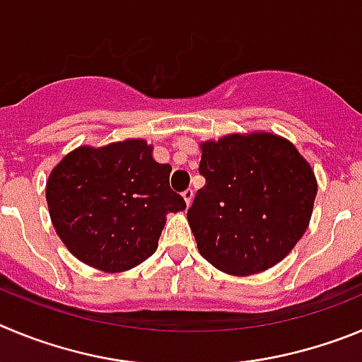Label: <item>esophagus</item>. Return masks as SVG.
I'll list each match as a JSON object with an SVG mask.
<instances>
[{
  "instance_id": "obj_1",
  "label": "esophagus",
  "mask_w": 362,
  "mask_h": 362,
  "mask_svg": "<svg viewBox=\"0 0 362 362\" xmlns=\"http://www.w3.org/2000/svg\"><path fill=\"white\" fill-rule=\"evenodd\" d=\"M182 197H184L185 204L191 205V202H193V198H194V191L193 189H185L184 193H182Z\"/></svg>"
}]
</instances>
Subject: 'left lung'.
I'll return each instance as SVG.
<instances>
[{"label":"left lung","mask_w":362,"mask_h":362,"mask_svg":"<svg viewBox=\"0 0 362 362\" xmlns=\"http://www.w3.org/2000/svg\"><path fill=\"white\" fill-rule=\"evenodd\" d=\"M205 178L187 209L200 254L227 274L274 267L294 249L312 216L317 182L285 139L229 135L202 144Z\"/></svg>","instance_id":"left-lung-1"}]
</instances>
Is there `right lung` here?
Segmentation results:
<instances>
[{
    "label": "right lung",
    "mask_w": 362,
    "mask_h": 362,
    "mask_svg": "<svg viewBox=\"0 0 362 362\" xmlns=\"http://www.w3.org/2000/svg\"><path fill=\"white\" fill-rule=\"evenodd\" d=\"M169 173L139 139L71 151L47 182L55 233L77 259L104 272L139 265L157 250L165 214L185 209Z\"/></svg>",
    "instance_id": "obj_1"
}]
</instances>
